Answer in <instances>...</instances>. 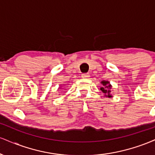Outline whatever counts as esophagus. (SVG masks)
Returning <instances> with one entry per match:
<instances>
[{"mask_svg": "<svg viewBox=\"0 0 155 155\" xmlns=\"http://www.w3.org/2000/svg\"><path fill=\"white\" fill-rule=\"evenodd\" d=\"M81 77L84 78V79H88L90 77V74H82L81 75Z\"/></svg>", "mask_w": 155, "mask_h": 155, "instance_id": "34e87169", "label": "esophagus"}]
</instances>
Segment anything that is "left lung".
I'll return each instance as SVG.
<instances>
[{
  "label": "left lung",
  "mask_w": 155,
  "mask_h": 155,
  "mask_svg": "<svg viewBox=\"0 0 155 155\" xmlns=\"http://www.w3.org/2000/svg\"><path fill=\"white\" fill-rule=\"evenodd\" d=\"M101 84H103V87L101 88V91L104 92V94H106V95H107L106 96H108V97H111V95H110V92L111 91L109 90V89L111 88V85L109 84V82L107 81H103Z\"/></svg>",
  "instance_id": "1"
}]
</instances>
